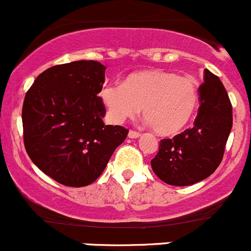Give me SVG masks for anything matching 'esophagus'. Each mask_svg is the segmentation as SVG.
Instances as JSON below:
<instances>
[{
  "mask_svg": "<svg viewBox=\"0 0 251 251\" xmlns=\"http://www.w3.org/2000/svg\"><path fill=\"white\" fill-rule=\"evenodd\" d=\"M139 136H140V133H138V131H134V130H130L128 133V138L129 139H138Z\"/></svg>",
  "mask_w": 251,
  "mask_h": 251,
  "instance_id": "1",
  "label": "esophagus"
}]
</instances>
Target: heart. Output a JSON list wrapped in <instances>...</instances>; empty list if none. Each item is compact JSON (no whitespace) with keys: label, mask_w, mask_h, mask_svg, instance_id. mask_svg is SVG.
Here are the masks:
<instances>
[{"label":"heart","mask_w":251,"mask_h":251,"mask_svg":"<svg viewBox=\"0 0 251 251\" xmlns=\"http://www.w3.org/2000/svg\"><path fill=\"white\" fill-rule=\"evenodd\" d=\"M100 99L110 117L121 123L143 113L157 134L172 136L181 131L198 106L197 82L165 70L130 74L125 83L102 88Z\"/></svg>","instance_id":"1"}]
</instances>
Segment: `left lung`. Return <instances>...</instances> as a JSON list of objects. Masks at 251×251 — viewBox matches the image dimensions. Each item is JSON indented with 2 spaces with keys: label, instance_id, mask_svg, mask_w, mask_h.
I'll use <instances>...</instances> for the list:
<instances>
[{
  "label": "left lung",
  "instance_id": "1",
  "mask_svg": "<svg viewBox=\"0 0 251 251\" xmlns=\"http://www.w3.org/2000/svg\"><path fill=\"white\" fill-rule=\"evenodd\" d=\"M200 108L191 129L163 139L151 161L154 174L174 186H190L210 176L224 157L232 129V105L218 76L204 70Z\"/></svg>",
  "mask_w": 251,
  "mask_h": 251
}]
</instances>
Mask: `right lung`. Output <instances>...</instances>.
<instances>
[{"mask_svg": "<svg viewBox=\"0 0 251 251\" xmlns=\"http://www.w3.org/2000/svg\"><path fill=\"white\" fill-rule=\"evenodd\" d=\"M105 70L95 60L53 66L25 95V149L36 167L61 185L94 182L128 135V129L102 122L106 110L98 94Z\"/></svg>", "mask_w": 251, "mask_h": 251, "instance_id": "add662e5", "label": "right lung"}]
</instances>
